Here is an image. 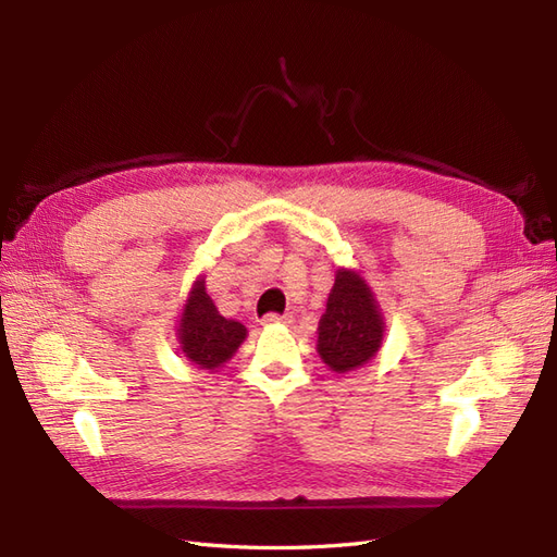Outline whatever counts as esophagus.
<instances>
[{
  "label": "esophagus",
  "instance_id": "34e87169",
  "mask_svg": "<svg viewBox=\"0 0 557 557\" xmlns=\"http://www.w3.org/2000/svg\"><path fill=\"white\" fill-rule=\"evenodd\" d=\"M293 320V315L290 313H283V315H278V313H267L264 318H262V323L264 325H285V323H290Z\"/></svg>",
  "mask_w": 557,
  "mask_h": 557
}]
</instances>
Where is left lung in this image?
Instances as JSON below:
<instances>
[{"mask_svg": "<svg viewBox=\"0 0 557 557\" xmlns=\"http://www.w3.org/2000/svg\"><path fill=\"white\" fill-rule=\"evenodd\" d=\"M385 334L379 301L356 269L339 267L318 323L315 350L332 372L348 374L372 360Z\"/></svg>", "mask_w": 557, "mask_h": 557, "instance_id": "obj_1", "label": "left lung"}]
</instances>
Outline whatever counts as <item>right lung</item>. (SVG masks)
I'll return each mask as SVG.
<instances>
[{"instance_id": "right-lung-1", "label": "right lung", "mask_w": 557, "mask_h": 557, "mask_svg": "<svg viewBox=\"0 0 557 557\" xmlns=\"http://www.w3.org/2000/svg\"><path fill=\"white\" fill-rule=\"evenodd\" d=\"M246 334L248 330L239 320L225 318L215 309L207 293V281L199 276L185 299L176 327V339L185 360L199 369L218 372L239 350Z\"/></svg>"}]
</instances>
